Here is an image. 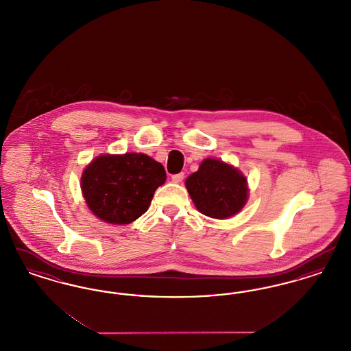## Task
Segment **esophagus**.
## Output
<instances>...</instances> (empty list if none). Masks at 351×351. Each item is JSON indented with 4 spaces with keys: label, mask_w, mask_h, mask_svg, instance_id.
<instances>
[{
    "label": "esophagus",
    "mask_w": 351,
    "mask_h": 351,
    "mask_svg": "<svg viewBox=\"0 0 351 351\" xmlns=\"http://www.w3.org/2000/svg\"><path fill=\"white\" fill-rule=\"evenodd\" d=\"M172 182L173 183H182L184 179V172H180V173H176V175H172Z\"/></svg>",
    "instance_id": "obj_1"
}]
</instances>
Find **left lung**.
<instances>
[{
    "mask_svg": "<svg viewBox=\"0 0 351 351\" xmlns=\"http://www.w3.org/2000/svg\"><path fill=\"white\" fill-rule=\"evenodd\" d=\"M195 206L208 217L225 219L237 215L249 197L247 179L233 166L208 158L186 180Z\"/></svg>",
    "mask_w": 351,
    "mask_h": 351,
    "instance_id": "obj_1",
    "label": "left lung"
}]
</instances>
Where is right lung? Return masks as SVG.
<instances>
[{
    "instance_id": "1",
    "label": "right lung",
    "mask_w": 351,
    "mask_h": 351,
    "mask_svg": "<svg viewBox=\"0 0 351 351\" xmlns=\"http://www.w3.org/2000/svg\"><path fill=\"white\" fill-rule=\"evenodd\" d=\"M165 167L149 155H100L82 175V191L90 212L108 223L126 225L147 212Z\"/></svg>"
}]
</instances>
